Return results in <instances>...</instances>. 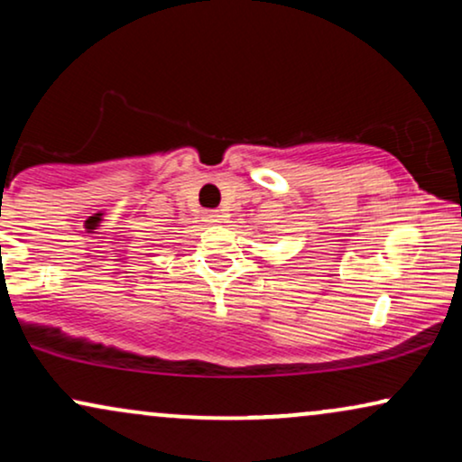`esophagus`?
<instances>
[{
  "mask_svg": "<svg viewBox=\"0 0 462 462\" xmlns=\"http://www.w3.org/2000/svg\"><path fill=\"white\" fill-rule=\"evenodd\" d=\"M204 218H206V223H212V225L223 223V220H225L223 212H220V210H206L204 212Z\"/></svg>",
  "mask_w": 462,
  "mask_h": 462,
  "instance_id": "34e87169",
  "label": "esophagus"
}]
</instances>
